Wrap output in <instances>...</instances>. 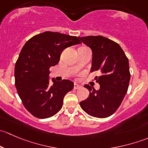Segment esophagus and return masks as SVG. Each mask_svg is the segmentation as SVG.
<instances>
[{"instance_id": "obj_1", "label": "esophagus", "mask_w": 148, "mask_h": 148, "mask_svg": "<svg viewBox=\"0 0 148 148\" xmlns=\"http://www.w3.org/2000/svg\"><path fill=\"white\" fill-rule=\"evenodd\" d=\"M81 87L82 86H79V84H74V89H80Z\"/></svg>"}]
</instances>
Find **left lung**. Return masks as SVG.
Listing matches in <instances>:
<instances>
[{
    "mask_svg": "<svg viewBox=\"0 0 148 148\" xmlns=\"http://www.w3.org/2000/svg\"><path fill=\"white\" fill-rule=\"evenodd\" d=\"M79 38L92 51L91 72H101L99 77H95L96 82L100 85L99 89L85 84L89 97L82 101L80 106L92 117H110L117 111L127 92L130 80L129 61L120 46L109 38L102 36Z\"/></svg>",
    "mask_w": 148,
    "mask_h": 148,
    "instance_id": "left-lung-1",
    "label": "left lung"
}]
</instances>
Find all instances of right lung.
<instances>
[{
	"instance_id": "1",
	"label": "right lung",
	"mask_w": 148,
	"mask_h": 148,
	"mask_svg": "<svg viewBox=\"0 0 148 148\" xmlns=\"http://www.w3.org/2000/svg\"><path fill=\"white\" fill-rule=\"evenodd\" d=\"M78 37L45 31L30 38L23 46L15 66V85L25 108L34 117H52L62 109L64 97L72 90L68 79L51 85L49 69L57 64L64 49L81 44Z\"/></svg>"
}]
</instances>
